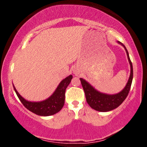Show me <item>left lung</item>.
Wrapping results in <instances>:
<instances>
[{
  "instance_id": "8db88e82",
  "label": "left lung",
  "mask_w": 147,
  "mask_h": 147,
  "mask_svg": "<svg viewBox=\"0 0 147 147\" xmlns=\"http://www.w3.org/2000/svg\"><path fill=\"white\" fill-rule=\"evenodd\" d=\"M118 43L122 45L125 49L130 66H131V74H130L129 79L126 86L121 92L115 94V95H108V94L102 93L94 88L85 79L80 78L81 83H82V87H83L84 92H85L87 103L92 109L95 111H99V112H107V111H112L117 108L120 104H122V103L125 100L126 97L128 96L131 86V84H132L133 75V65L131 59H130L129 52L124 44H122L119 41H118Z\"/></svg>"
}]
</instances>
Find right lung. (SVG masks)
Listing matches in <instances>:
<instances>
[{
    "instance_id": "obj_1",
    "label": "right lung",
    "mask_w": 147,
    "mask_h": 147,
    "mask_svg": "<svg viewBox=\"0 0 147 147\" xmlns=\"http://www.w3.org/2000/svg\"><path fill=\"white\" fill-rule=\"evenodd\" d=\"M72 79V75H70L63 79L53 94L49 98L41 102H29L26 100L18 93L14 86H13L18 99L28 110L40 116H50L56 114L63 108L65 103V89Z\"/></svg>"
}]
</instances>
